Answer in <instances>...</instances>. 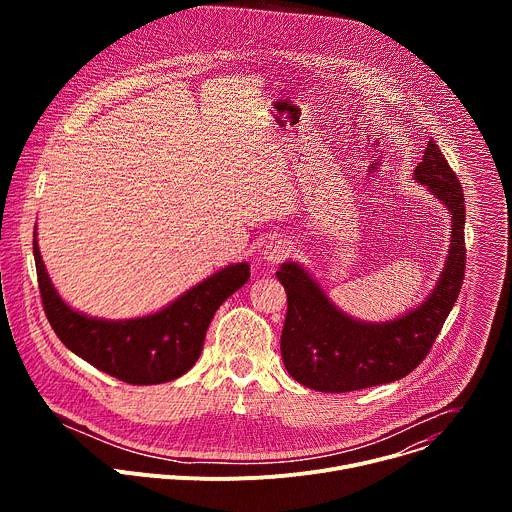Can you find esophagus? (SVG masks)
I'll return each instance as SVG.
<instances>
[{"label":"esophagus","mask_w":512,"mask_h":512,"mask_svg":"<svg viewBox=\"0 0 512 512\" xmlns=\"http://www.w3.org/2000/svg\"><path fill=\"white\" fill-rule=\"evenodd\" d=\"M289 251H291V247H289V243H287L285 239H275V241H271V243L265 247L263 259H265L267 263H281V261L289 255Z\"/></svg>","instance_id":"esophagus-1"}]
</instances>
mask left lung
I'll return each instance as SVG.
<instances>
[{
    "label": "left lung",
    "instance_id": "obj_1",
    "mask_svg": "<svg viewBox=\"0 0 512 512\" xmlns=\"http://www.w3.org/2000/svg\"><path fill=\"white\" fill-rule=\"evenodd\" d=\"M413 174L452 212L448 261L421 306L385 324L356 322L326 298L298 263H283L275 273L287 294L283 364L308 389L348 393L407 377L429 354L460 296L466 271V206L460 180L433 139Z\"/></svg>",
    "mask_w": 512,
    "mask_h": 512
}]
</instances>
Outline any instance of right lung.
<instances>
[{
  "label": "right lung",
  "mask_w": 512,
  "mask_h": 512,
  "mask_svg": "<svg viewBox=\"0 0 512 512\" xmlns=\"http://www.w3.org/2000/svg\"><path fill=\"white\" fill-rule=\"evenodd\" d=\"M34 261L44 314L60 342L95 369L129 385H158L194 367L214 312L249 279V263L204 279L158 314L137 320H95L70 310L44 269L36 233Z\"/></svg>",
  "instance_id": "obj_1"
}]
</instances>
